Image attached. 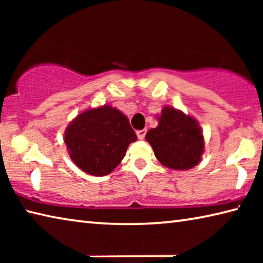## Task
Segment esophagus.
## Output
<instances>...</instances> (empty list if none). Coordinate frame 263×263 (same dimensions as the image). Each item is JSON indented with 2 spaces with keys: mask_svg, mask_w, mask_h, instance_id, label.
Wrapping results in <instances>:
<instances>
[{
  "mask_svg": "<svg viewBox=\"0 0 263 263\" xmlns=\"http://www.w3.org/2000/svg\"><path fill=\"white\" fill-rule=\"evenodd\" d=\"M146 132H147V130H146V128H144V130H139V131H137V136H138V138H139L140 140H141V139H144V138H145V135H146Z\"/></svg>",
  "mask_w": 263,
  "mask_h": 263,
  "instance_id": "1",
  "label": "esophagus"
}]
</instances>
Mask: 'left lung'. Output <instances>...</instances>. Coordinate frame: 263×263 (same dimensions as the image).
<instances>
[{"label": "left lung", "instance_id": "left-lung-1", "mask_svg": "<svg viewBox=\"0 0 263 263\" xmlns=\"http://www.w3.org/2000/svg\"><path fill=\"white\" fill-rule=\"evenodd\" d=\"M158 126L146 133L154 155L164 167L186 171L198 164L204 153L203 131L194 117L173 106L157 116Z\"/></svg>", "mask_w": 263, "mask_h": 263}]
</instances>
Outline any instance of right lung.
Segmentation results:
<instances>
[{"label": "right lung", "mask_w": 263, "mask_h": 263, "mask_svg": "<svg viewBox=\"0 0 263 263\" xmlns=\"http://www.w3.org/2000/svg\"><path fill=\"white\" fill-rule=\"evenodd\" d=\"M136 140L128 118L111 105L79 114L66 127L64 137L73 162L94 176L110 174Z\"/></svg>", "instance_id": "obj_1"}]
</instances>
